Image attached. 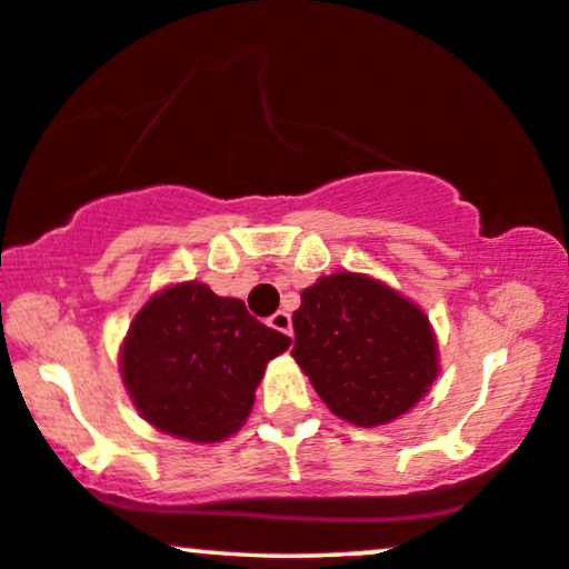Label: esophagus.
I'll use <instances>...</instances> for the list:
<instances>
[{"label":"esophagus","instance_id":"34e87169","mask_svg":"<svg viewBox=\"0 0 569 569\" xmlns=\"http://www.w3.org/2000/svg\"><path fill=\"white\" fill-rule=\"evenodd\" d=\"M269 326L271 329L287 333V337H292V316L287 313V310H277V313L269 318Z\"/></svg>","mask_w":569,"mask_h":569}]
</instances>
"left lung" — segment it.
Returning a JSON list of instances; mask_svg holds the SVG:
<instances>
[{
    "instance_id": "8db88e82",
    "label": "left lung",
    "mask_w": 569,
    "mask_h": 569,
    "mask_svg": "<svg viewBox=\"0 0 569 569\" xmlns=\"http://www.w3.org/2000/svg\"><path fill=\"white\" fill-rule=\"evenodd\" d=\"M292 357L333 415L378 427L407 415L438 378L425 310L378 279L337 271L300 295Z\"/></svg>"
}]
</instances>
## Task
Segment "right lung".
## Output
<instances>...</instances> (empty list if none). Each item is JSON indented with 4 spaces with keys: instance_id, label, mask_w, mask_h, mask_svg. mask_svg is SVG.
I'll return each instance as SVG.
<instances>
[{
    "instance_id": "add662e5",
    "label": "right lung",
    "mask_w": 569,
    "mask_h": 569,
    "mask_svg": "<svg viewBox=\"0 0 569 569\" xmlns=\"http://www.w3.org/2000/svg\"><path fill=\"white\" fill-rule=\"evenodd\" d=\"M290 337L269 329L238 298L201 282L170 284L144 302L121 345L129 399L160 432L220 442L251 415L256 386Z\"/></svg>"
}]
</instances>
